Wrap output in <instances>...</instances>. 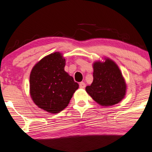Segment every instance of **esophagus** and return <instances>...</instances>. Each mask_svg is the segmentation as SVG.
<instances>
[{
    "label": "esophagus",
    "mask_w": 152,
    "mask_h": 152,
    "mask_svg": "<svg viewBox=\"0 0 152 152\" xmlns=\"http://www.w3.org/2000/svg\"><path fill=\"white\" fill-rule=\"evenodd\" d=\"M80 88H85V86H86V85H85V83H83V82H81V83H80Z\"/></svg>",
    "instance_id": "1"
}]
</instances>
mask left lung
Listing matches in <instances>:
<instances>
[{
	"instance_id": "obj_1",
	"label": "left lung",
	"mask_w": 152,
	"mask_h": 152,
	"mask_svg": "<svg viewBox=\"0 0 152 152\" xmlns=\"http://www.w3.org/2000/svg\"><path fill=\"white\" fill-rule=\"evenodd\" d=\"M93 82L85 90L98 104L110 106L121 101L126 93L125 81L118 66L110 59L93 65Z\"/></svg>"
}]
</instances>
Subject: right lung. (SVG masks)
<instances>
[{
  "label": "right lung",
  "mask_w": 152,
  "mask_h": 152,
  "mask_svg": "<svg viewBox=\"0 0 152 152\" xmlns=\"http://www.w3.org/2000/svg\"><path fill=\"white\" fill-rule=\"evenodd\" d=\"M65 59L59 52L44 57L32 69L30 93L36 105L46 111L57 113L67 106L77 83L64 71Z\"/></svg>",
  "instance_id": "add662e5"
}]
</instances>
